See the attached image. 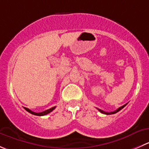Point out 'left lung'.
I'll return each mask as SVG.
<instances>
[{"instance_id": "obj_1", "label": "left lung", "mask_w": 149, "mask_h": 149, "mask_svg": "<svg viewBox=\"0 0 149 149\" xmlns=\"http://www.w3.org/2000/svg\"><path fill=\"white\" fill-rule=\"evenodd\" d=\"M127 105V104H124V105H123V106H121V107H120L119 108H118L117 109V110H115V111H113V112H110V113H107V112H104V111H103V110H100V109H98V110L100 112V113H103V114H106V115H110V114H114V113H117V112H118L119 111V110H121V109H123L124 108V107H125V106Z\"/></svg>"}]
</instances>
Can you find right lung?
Instances as JSON below:
<instances>
[{"instance_id": "1", "label": "right lung", "mask_w": 149, "mask_h": 149, "mask_svg": "<svg viewBox=\"0 0 149 149\" xmlns=\"http://www.w3.org/2000/svg\"><path fill=\"white\" fill-rule=\"evenodd\" d=\"M55 108H56V107H52V108H49V109H48V110H45V111H43V112H41V113H35V112H33L32 110H30V109L27 108V107H24V109H25V110H26L27 111L29 112V113H31V114L35 115V116H45V115L48 114V113H49L50 112H52Z\"/></svg>"}]
</instances>
